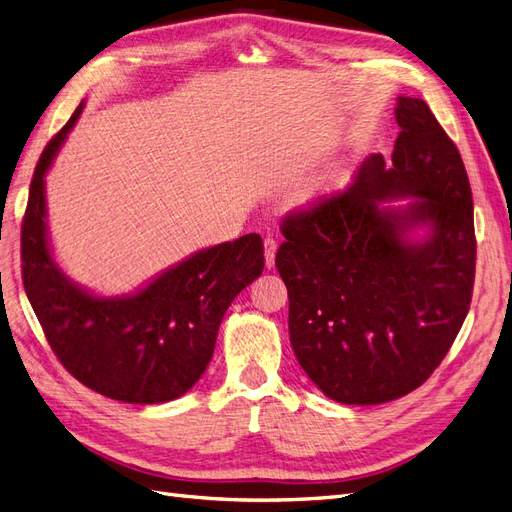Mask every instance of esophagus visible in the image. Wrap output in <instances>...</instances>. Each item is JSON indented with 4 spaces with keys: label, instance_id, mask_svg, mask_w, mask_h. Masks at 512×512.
I'll list each match as a JSON object with an SVG mask.
<instances>
[{
    "label": "esophagus",
    "instance_id": "esophagus-1",
    "mask_svg": "<svg viewBox=\"0 0 512 512\" xmlns=\"http://www.w3.org/2000/svg\"><path fill=\"white\" fill-rule=\"evenodd\" d=\"M275 252H277V241L273 237L265 239V267L273 269L275 265Z\"/></svg>",
    "mask_w": 512,
    "mask_h": 512
}]
</instances>
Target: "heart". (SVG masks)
Instances as JSON below:
<instances>
[{
	"label": "heart",
	"instance_id": "obj_1",
	"mask_svg": "<svg viewBox=\"0 0 512 512\" xmlns=\"http://www.w3.org/2000/svg\"><path fill=\"white\" fill-rule=\"evenodd\" d=\"M346 177H348V170H346V166L344 164H337V166H333L327 175H324V179H322V190H331V188H335V185H339V183H344L346 181Z\"/></svg>",
	"mask_w": 512,
	"mask_h": 512
}]
</instances>
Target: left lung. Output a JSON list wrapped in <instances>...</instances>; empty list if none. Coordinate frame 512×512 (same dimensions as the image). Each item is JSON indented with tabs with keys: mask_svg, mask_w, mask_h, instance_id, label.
I'll use <instances>...</instances> for the list:
<instances>
[{
	"mask_svg": "<svg viewBox=\"0 0 512 512\" xmlns=\"http://www.w3.org/2000/svg\"><path fill=\"white\" fill-rule=\"evenodd\" d=\"M391 164L369 156L346 190L282 222L275 267L288 288L294 354L318 389L376 406L418 389L468 316L476 237L459 149L421 98L397 100ZM414 195L404 210L378 202ZM427 225L423 242L412 227Z\"/></svg>",
	"mask_w": 512,
	"mask_h": 512,
	"instance_id": "left-lung-1",
	"label": "left lung"
}]
</instances>
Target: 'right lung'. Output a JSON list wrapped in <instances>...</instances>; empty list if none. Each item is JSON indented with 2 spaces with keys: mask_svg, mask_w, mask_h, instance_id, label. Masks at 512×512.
Returning a JSON list of instances; mask_svg holds the SVG:
<instances>
[{
  "mask_svg": "<svg viewBox=\"0 0 512 512\" xmlns=\"http://www.w3.org/2000/svg\"><path fill=\"white\" fill-rule=\"evenodd\" d=\"M83 102L36 164L21 228V269L57 359L87 389L126 404H164L205 374L228 305L265 269L256 232L200 250L130 297H94L55 265L46 235L44 175Z\"/></svg>",
  "mask_w": 512,
  "mask_h": 512,
  "instance_id": "add662e5",
  "label": "right lung"
}]
</instances>
